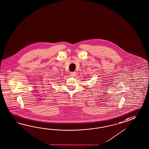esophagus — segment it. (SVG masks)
I'll list each match as a JSON object with an SVG mask.
<instances>
[{"label": "esophagus", "instance_id": "esophagus-1", "mask_svg": "<svg viewBox=\"0 0 149 149\" xmlns=\"http://www.w3.org/2000/svg\"><path fill=\"white\" fill-rule=\"evenodd\" d=\"M76 74L75 72H72V73H70V75L72 76V77H75L76 76Z\"/></svg>", "mask_w": 149, "mask_h": 149}]
</instances>
